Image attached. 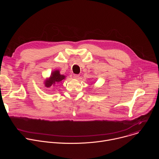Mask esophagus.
<instances>
[{
    "mask_svg": "<svg viewBox=\"0 0 159 159\" xmlns=\"http://www.w3.org/2000/svg\"><path fill=\"white\" fill-rule=\"evenodd\" d=\"M79 77V74H74V78L75 79H78Z\"/></svg>",
    "mask_w": 159,
    "mask_h": 159,
    "instance_id": "34e87169",
    "label": "esophagus"
}]
</instances>
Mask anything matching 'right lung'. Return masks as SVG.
I'll return each mask as SVG.
<instances>
[{
	"instance_id": "add662e5",
	"label": "right lung",
	"mask_w": 159,
	"mask_h": 159,
	"mask_svg": "<svg viewBox=\"0 0 159 159\" xmlns=\"http://www.w3.org/2000/svg\"><path fill=\"white\" fill-rule=\"evenodd\" d=\"M65 76L64 75H61L60 73L59 70H53L52 73L50 76L48 78H47L44 81V87H50L52 85H55V84L61 83L63 80L65 79Z\"/></svg>"
}]
</instances>
